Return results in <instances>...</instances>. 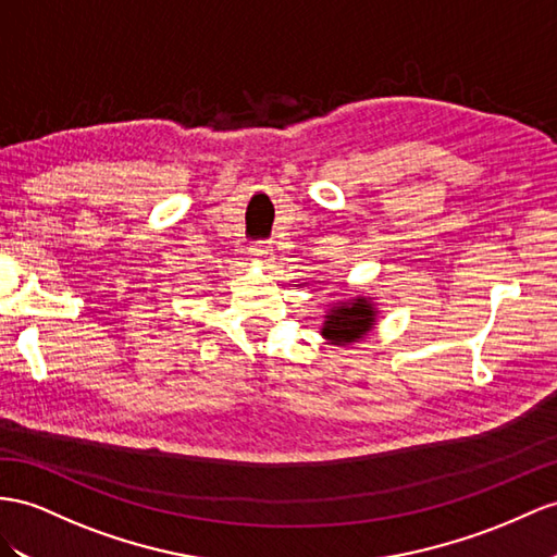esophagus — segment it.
I'll use <instances>...</instances> for the list:
<instances>
[{"label":"esophagus","instance_id":"34e87169","mask_svg":"<svg viewBox=\"0 0 557 557\" xmlns=\"http://www.w3.org/2000/svg\"><path fill=\"white\" fill-rule=\"evenodd\" d=\"M249 253L256 259V263L261 265H270V261H273V247H270V242H253V245L249 247Z\"/></svg>","mask_w":557,"mask_h":557}]
</instances>
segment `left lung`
<instances>
[{"mask_svg": "<svg viewBox=\"0 0 557 557\" xmlns=\"http://www.w3.org/2000/svg\"><path fill=\"white\" fill-rule=\"evenodd\" d=\"M376 324V308L372 298L358 296L348 304L334 306L324 315L322 336L334 346H350Z\"/></svg>", "mask_w": 557, "mask_h": 557, "instance_id": "1", "label": "left lung"}]
</instances>
